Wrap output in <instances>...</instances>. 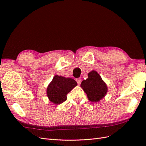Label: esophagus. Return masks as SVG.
<instances>
[{"label":"esophagus","instance_id":"obj_1","mask_svg":"<svg viewBox=\"0 0 146 146\" xmlns=\"http://www.w3.org/2000/svg\"><path fill=\"white\" fill-rule=\"evenodd\" d=\"M76 81L77 82V83H78V85H80V84H81V83H82V79L81 78H77L76 80Z\"/></svg>","mask_w":146,"mask_h":146}]
</instances>
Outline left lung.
<instances>
[{"label": "left lung", "mask_w": 146, "mask_h": 146, "mask_svg": "<svg viewBox=\"0 0 146 146\" xmlns=\"http://www.w3.org/2000/svg\"><path fill=\"white\" fill-rule=\"evenodd\" d=\"M88 76L87 79L82 81L81 87L86 93L90 101L97 102L106 95L107 86L96 71H90Z\"/></svg>", "instance_id": "left-lung-1"}]
</instances>
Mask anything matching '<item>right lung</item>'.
I'll list each match as a JSON object with an SVG mask.
<instances>
[{"mask_svg":"<svg viewBox=\"0 0 146 146\" xmlns=\"http://www.w3.org/2000/svg\"><path fill=\"white\" fill-rule=\"evenodd\" d=\"M76 85L75 80L55 75L46 90L49 100L56 105L62 104L67 99L66 95Z\"/></svg>","mask_w":146,"mask_h":146,"instance_id":"obj_1","label":"right lung"}]
</instances>
